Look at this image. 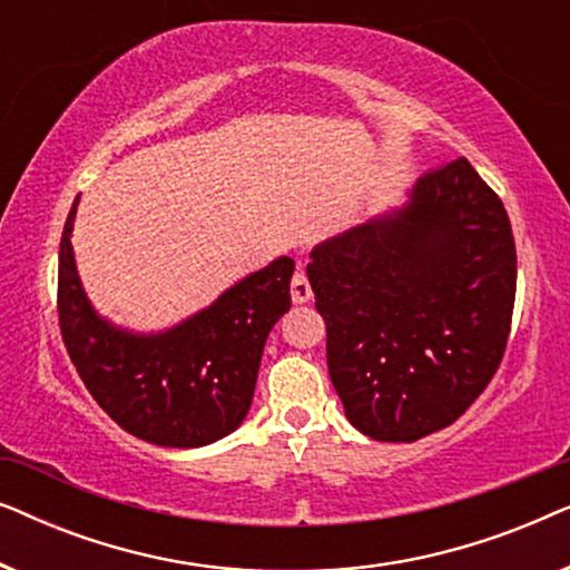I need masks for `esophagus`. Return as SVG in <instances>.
Segmentation results:
<instances>
[{
  "label": "esophagus",
  "mask_w": 570,
  "mask_h": 570,
  "mask_svg": "<svg viewBox=\"0 0 570 570\" xmlns=\"http://www.w3.org/2000/svg\"><path fill=\"white\" fill-rule=\"evenodd\" d=\"M291 295L295 303H306V301H311V295H314L311 293V283L303 269H295V275L291 279Z\"/></svg>",
  "instance_id": "34e87169"
}]
</instances>
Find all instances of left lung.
Segmentation results:
<instances>
[{
    "instance_id": "1",
    "label": "left lung",
    "mask_w": 570,
    "mask_h": 570,
    "mask_svg": "<svg viewBox=\"0 0 570 570\" xmlns=\"http://www.w3.org/2000/svg\"><path fill=\"white\" fill-rule=\"evenodd\" d=\"M326 365L345 415L376 441H417L464 415L503 361L517 246L466 158L428 170L410 202L311 252Z\"/></svg>"
}]
</instances>
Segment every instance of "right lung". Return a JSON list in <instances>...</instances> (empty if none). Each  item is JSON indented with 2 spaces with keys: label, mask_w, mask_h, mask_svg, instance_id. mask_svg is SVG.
<instances>
[{
  "label": "right lung",
  "mask_w": 570,
  "mask_h": 570,
  "mask_svg": "<svg viewBox=\"0 0 570 570\" xmlns=\"http://www.w3.org/2000/svg\"><path fill=\"white\" fill-rule=\"evenodd\" d=\"M77 199L59 246L61 340L108 417L155 446H207L244 423L264 342L291 308L295 264L279 256L174 330L131 334L92 311L72 254Z\"/></svg>",
  "instance_id": "1"
}]
</instances>
